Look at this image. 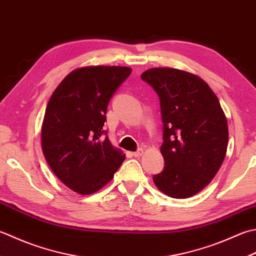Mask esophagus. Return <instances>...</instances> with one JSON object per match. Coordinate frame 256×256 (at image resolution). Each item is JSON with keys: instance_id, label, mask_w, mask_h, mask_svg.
<instances>
[{"instance_id": "34e87169", "label": "esophagus", "mask_w": 256, "mask_h": 256, "mask_svg": "<svg viewBox=\"0 0 256 256\" xmlns=\"http://www.w3.org/2000/svg\"><path fill=\"white\" fill-rule=\"evenodd\" d=\"M142 154H143V150H142V148H138V151H135V152L132 153V155H133L134 158H140Z\"/></svg>"}]
</instances>
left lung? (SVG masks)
Listing matches in <instances>:
<instances>
[{"instance_id":"obj_1","label":"left lung","mask_w":256,"mask_h":256,"mask_svg":"<svg viewBox=\"0 0 256 256\" xmlns=\"http://www.w3.org/2000/svg\"><path fill=\"white\" fill-rule=\"evenodd\" d=\"M160 98L165 168L153 181L174 198L198 193L212 181L226 154L228 128L218 98L202 78L170 68L142 73Z\"/></svg>"}]
</instances>
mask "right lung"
<instances>
[{"mask_svg": "<svg viewBox=\"0 0 256 256\" xmlns=\"http://www.w3.org/2000/svg\"><path fill=\"white\" fill-rule=\"evenodd\" d=\"M132 70L88 66L65 76L45 110L42 150L54 174L74 192L98 191L124 161L103 130L110 100Z\"/></svg>", "mask_w": 256, "mask_h": 256, "instance_id": "add662e5", "label": "right lung"}]
</instances>
